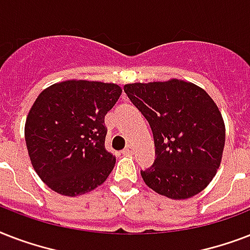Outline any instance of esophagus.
Instances as JSON below:
<instances>
[{"instance_id":"1","label":"esophagus","mask_w":250,"mask_h":250,"mask_svg":"<svg viewBox=\"0 0 250 250\" xmlns=\"http://www.w3.org/2000/svg\"><path fill=\"white\" fill-rule=\"evenodd\" d=\"M123 153H125V154H132V153H133V148H132V146H131V145H128V146H127V148H125V150H123Z\"/></svg>"}]
</instances>
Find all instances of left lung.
<instances>
[{"label":"left lung","instance_id":"obj_1","mask_svg":"<svg viewBox=\"0 0 250 250\" xmlns=\"http://www.w3.org/2000/svg\"><path fill=\"white\" fill-rule=\"evenodd\" d=\"M125 92L150 125L156 160L141 170L145 184L171 200L204 190L221 166L226 125L201 86L180 79L125 84Z\"/></svg>","mask_w":250,"mask_h":250}]
</instances>
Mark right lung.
<instances>
[{
  "label": "right lung",
  "instance_id": "add662e5",
  "mask_svg": "<svg viewBox=\"0 0 250 250\" xmlns=\"http://www.w3.org/2000/svg\"><path fill=\"white\" fill-rule=\"evenodd\" d=\"M121 94L118 84L70 79L37 96L24 139L33 170L50 189L76 197L107 179L115 156L105 149V115Z\"/></svg>",
  "mask_w": 250,
  "mask_h": 250
}]
</instances>
